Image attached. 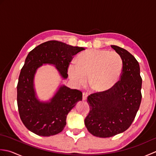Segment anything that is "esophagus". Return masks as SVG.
Segmentation results:
<instances>
[{
    "label": "esophagus",
    "instance_id": "34e87169",
    "mask_svg": "<svg viewBox=\"0 0 156 156\" xmlns=\"http://www.w3.org/2000/svg\"><path fill=\"white\" fill-rule=\"evenodd\" d=\"M87 98H88L87 93H85V92H83V94H82V100H83L84 101H87Z\"/></svg>",
    "mask_w": 156,
    "mask_h": 156
}]
</instances>
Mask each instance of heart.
Wrapping results in <instances>:
<instances>
[{"label":"heart","mask_w":156,"mask_h":156,"mask_svg":"<svg viewBox=\"0 0 156 156\" xmlns=\"http://www.w3.org/2000/svg\"><path fill=\"white\" fill-rule=\"evenodd\" d=\"M122 71V62L118 54L105 49H90L72 62L68 68L71 80L77 87L85 84L90 78V86L94 91L105 93L117 84Z\"/></svg>","instance_id":"heart-1"}]
</instances>
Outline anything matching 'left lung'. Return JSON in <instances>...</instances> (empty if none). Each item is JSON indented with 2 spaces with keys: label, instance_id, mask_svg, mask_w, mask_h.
<instances>
[{
  "label": "left lung",
  "instance_id": "left-lung-1",
  "mask_svg": "<svg viewBox=\"0 0 156 156\" xmlns=\"http://www.w3.org/2000/svg\"><path fill=\"white\" fill-rule=\"evenodd\" d=\"M111 48L122 62L121 80L105 93L88 97L90 112L84 120L88 131L94 136L110 137L123 133L130 127L141 101L142 79L138 62L125 49Z\"/></svg>",
  "mask_w": 156,
  "mask_h": 156
}]
</instances>
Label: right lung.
Instances as JSON below:
<instances>
[{
    "label": "right lung",
    "instance_id": "right-lung-1",
    "mask_svg": "<svg viewBox=\"0 0 156 156\" xmlns=\"http://www.w3.org/2000/svg\"><path fill=\"white\" fill-rule=\"evenodd\" d=\"M84 49L61 41H48L29 53L16 88L20 117L29 131L39 136L49 137L64 129L68 112L82 100V93L62 82L68 78V67L73 57ZM47 64L55 66L62 80L49 100L42 101L36 90L34 77L38 69Z\"/></svg>",
    "mask_w": 156,
    "mask_h": 156
}]
</instances>
